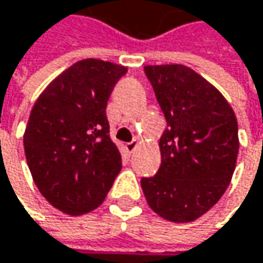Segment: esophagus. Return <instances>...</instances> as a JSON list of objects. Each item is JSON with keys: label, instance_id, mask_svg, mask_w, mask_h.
I'll use <instances>...</instances> for the list:
<instances>
[{"label": "esophagus", "instance_id": "esophagus-1", "mask_svg": "<svg viewBox=\"0 0 263 263\" xmlns=\"http://www.w3.org/2000/svg\"><path fill=\"white\" fill-rule=\"evenodd\" d=\"M139 145H140V142H139L137 139H134L133 142L126 143V146H124V148H126V151H127L129 154H133V153H134V151H136V149L139 148Z\"/></svg>", "mask_w": 263, "mask_h": 263}]
</instances>
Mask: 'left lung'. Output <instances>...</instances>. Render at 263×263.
I'll return each mask as SVG.
<instances>
[{"label":"left lung","mask_w":263,"mask_h":263,"mask_svg":"<svg viewBox=\"0 0 263 263\" xmlns=\"http://www.w3.org/2000/svg\"><path fill=\"white\" fill-rule=\"evenodd\" d=\"M166 118L162 165L142 179L149 208L186 223L208 213L227 191L239 154L237 118L222 92L183 64L145 66Z\"/></svg>","instance_id":"1"}]
</instances>
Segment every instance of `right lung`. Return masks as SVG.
<instances>
[{
  "label": "right lung",
  "mask_w": 263,
  "mask_h": 263,
  "mask_svg": "<svg viewBox=\"0 0 263 263\" xmlns=\"http://www.w3.org/2000/svg\"><path fill=\"white\" fill-rule=\"evenodd\" d=\"M127 67L86 58L63 70L36 98L24 153L43 197L67 216L98 208L121 171L106 106Z\"/></svg>",
  "instance_id": "obj_1"
}]
</instances>
